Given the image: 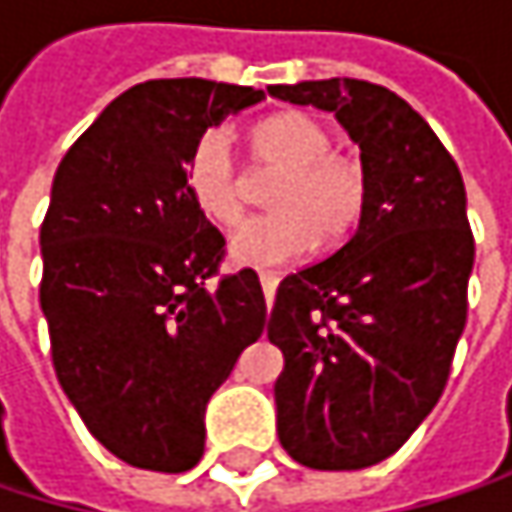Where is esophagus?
I'll return each instance as SVG.
<instances>
[{
    "label": "esophagus",
    "instance_id": "obj_1",
    "mask_svg": "<svg viewBox=\"0 0 512 512\" xmlns=\"http://www.w3.org/2000/svg\"><path fill=\"white\" fill-rule=\"evenodd\" d=\"M278 281H281V275H278V272H269V269H266V272H260V287H263V296H266V302H272Z\"/></svg>",
    "mask_w": 512,
    "mask_h": 512
}]
</instances>
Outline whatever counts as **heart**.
<instances>
[{"mask_svg": "<svg viewBox=\"0 0 512 512\" xmlns=\"http://www.w3.org/2000/svg\"><path fill=\"white\" fill-rule=\"evenodd\" d=\"M252 159L278 171L266 216L249 219L231 237V257L249 266H272L302 257L317 234L326 243L344 240L367 210V171L353 154L335 151L332 130L308 112H275L252 130ZM183 183L195 207L216 225L231 228L246 213V177L237 165L231 136L222 127L204 130L183 162Z\"/></svg>", "mask_w": 512, "mask_h": 512, "instance_id": "obj_1", "label": "heart"}]
</instances>
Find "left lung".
<instances>
[{
  "label": "left lung",
  "instance_id": "1",
  "mask_svg": "<svg viewBox=\"0 0 512 512\" xmlns=\"http://www.w3.org/2000/svg\"><path fill=\"white\" fill-rule=\"evenodd\" d=\"M266 91L335 112L370 183L356 234L287 275L266 323L284 353L281 448L308 468L356 471L391 457L445 391L474 266L465 186L430 124L382 85L317 79Z\"/></svg>",
  "mask_w": 512,
  "mask_h": 512
}]
</instances>
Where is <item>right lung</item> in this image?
I'll return each instance as SVG.
<instances>
[{"label": "right lung", "instance_id": "right-lung-1", "mask_svg": "<svg viewBox=\"0 0 512 512\" xmlns=\"http://www.w3.org/2000/svg\"><path fill=\"white\" fill-rule=\"evenodd\" d=\"M263 91L151 79L70 145L41 225L52 367L88 433L118 460L189 471L204 409L266 323L255 269L219 275L225 237L183 183L192 142Z\"/></svg>", "mask_w": 512, "mask_h": 512}]
</instances>
